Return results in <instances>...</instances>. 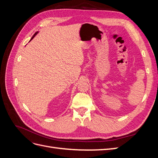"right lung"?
<instances>
[{
  "label": "right lung",
  "mask_w": 158,
  "mask_h": 158,
  "mask_svg": "<svg viewBox=\"0 0 158 158\" xmlns=\"http://www.w3.org/2000/svg\"><path fill=\"white\" fill-rule=\"evenodd\" d=\"M37 33H38V31H37V32H35V34H34V35H33V37H31V40L33 39V37H35V35H37ZM31 40H30V41H31Z\"/></svg>",
  "instance_id": "add662e5"
}]
</instances>
